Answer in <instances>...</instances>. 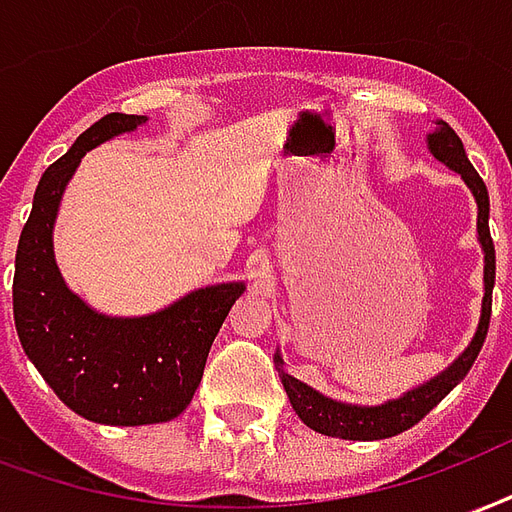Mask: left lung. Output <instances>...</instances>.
<instances>
[{
    "mask_svg": "<svg viewBox=\"0 0 512 512\" xmlns=\"http://www.w3.org/2000/svg\"><path fill=\"white\" fill-rule=\"evenodd\" d=\"M426 146L434 154V160L442 162L445 168H450L464 179L472 198L478 203V241L480 249H483V304H480L478 328H475V336L469 339L467 347L458 352V358H453V363L445 366L442 372L415 385L412 391L401 393L399 399H388L382 404H372V407L336 401L325 393L314 391L312 385H306L304 380H298L287 372L282 352L276 350L274 363L295 415L304 420L309 429L320 431L325 437L372 442V439H388L412 429L456 388L458 382L467 377L472 363L478 358L480 347L486 342L488 320H491V293H494V276H497L494 241H491V230H488V189L478 176V170L472 168V162L467 160L461 138L450 130L445 121H434V130L426 135Z\"/></svg>",
    "mask_w": 512,
    "mask_h": 512,
    "instance_id": "8db88e82",
    "label": "left lung"
}]
</instances>
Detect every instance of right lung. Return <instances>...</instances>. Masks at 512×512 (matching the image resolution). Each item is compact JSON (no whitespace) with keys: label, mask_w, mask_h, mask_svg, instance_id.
Masks as SVG:
<instances>
[{"label":"right lung","mask_w":512,"mask_h":512,"mask_svg":"<svg viewBox=\"0 0 512 512\" xmlns=\"http://www.w3.org/2000/svg\"><path fill=\"white\" fill-rule=\"evenodd\" d=\"M146 116L108 113L45 170L15 252L13 317L26 358L81 418L105 426L168 423L198 391L208 350L246 285L217 282L165 309L113 317L73 293L56 266L54 225L64 189L105 140L135 132Z\"/></svg>","instance_id":"add662e5"}]
</instances>
